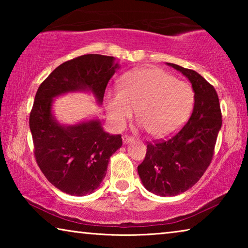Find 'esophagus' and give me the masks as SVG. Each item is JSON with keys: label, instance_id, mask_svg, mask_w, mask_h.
<instances>
[{"label": "esophagus", "instance_id": "esophagus-1", "mask_svg": "<svg viewBox=\"0 0 248 248\" xmlns=\"http://www.w3.org/2000/svg\"><path fill=\"white\" fill-rule=\"evenodd\" d=\"M123 141H124V144H128V143H130V142H132L133 141V138H131V137H129V136H123Z\"/></svg>", "mask_w": 248, "mask_h": 248}]
</instances>
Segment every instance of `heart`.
<instances>
[{
    "label": "heart",
    "mask_w": 248,
    "mask_h": 248,
    "mask_svg": "<svg viewBox=\"0 0 248 248\" xmlns=\"http://www.w3.org/2000/svg\"><path fill=\"white\" fill-rule=\"evenodd\" d=\"M194 103L189 84L154 68L125 74L119 90L109 91L106 96L107 114L116 129H123L137 109L140 127L155 138L177 131L189 117Z\"/></svg>",
    "instance_id": "obj_1"
}]
</instances>
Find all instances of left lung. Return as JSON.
<instances>
[{
    "label": "left lung",
    "instance_id": "8db88e82",
    "mask_svg": "<svg viewBox=\"0 0 248 248\" xmlns=\"http://www.w3.org/2000/svg\"><path fill=\"white\" fill-rule=\"evenodd\" d=\"M182 72L195 92L194 110L187 124L166 141L148 143L138 166L143 186L152 194L171 197L191 188L212 161L222 125L219 97L211 84L194 70L167 63Z\"/></svg>",
    "mask_w": 248,
    "mask_h": 248
}]
</instances>
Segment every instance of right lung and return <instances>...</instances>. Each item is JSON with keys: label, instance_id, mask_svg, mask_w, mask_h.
I'll list each match as a JSON object with an SVG mask.
<instances>
[{"label": "right lung", "instance_id": "right-lung-1", "mask_svg": "<svg viewBox=\"0 0 248 248\" xmlns=\"http://www.w3.org/2000/svg\"><path fill=\"white\" fill-rule=\"evenodd\" d=\"M119 69L114 57L84 54L54 69L40 84L29 117L39 169L58 189L72 196L92 194L106 175L109 158L123 145L120 134H109L99 119L61 124L52 114L53 98L90 92L103 104L106 86Z\"/></svg>", "mask_w": 248, "mask_h": 248}]
</instances>
